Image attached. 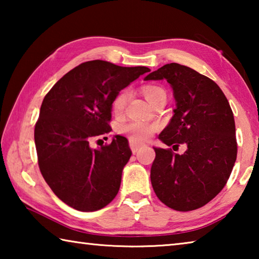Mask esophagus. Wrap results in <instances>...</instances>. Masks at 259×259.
<instances>
[{
  "label": "esophagus",
  "mask_w": 259,
  "mask_h": 259,
  "mask_svg": "<svg viewBox=\"0 0 259 259\" xmlns=\"http://www.w3.org/2000/svg\"><path fill=\"white\" fill-rule=\"evenodd\" d=\"M129 144H130V148H131V151H133V153H137L140 148L143 147V144L134 142V140H130Z\"/></svg>",
  "instance_id": "1"
}]
</instances>
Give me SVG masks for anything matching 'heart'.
I'll return each mask as SVG.
<instances>
[{
    "label": "heart",
    "mask_w": 259,
    "mask_h": 259,
    "mask_svg": "<svg viewBox=\"0 0 259 259\" xmlns=\"http://www.w3.org/2000/svg\"><path fill=\"white\" fill-rule=\"evenodd\" d=\"M162 91V89L157 87H145L143 89V93L145 95L147 100H150L153 96H155L157 93ZM129 98V91H121L116 96L115 99L113 100L112 111L114 114H120L125 107V104ZM157 129L156 124L147 123L143 121H129L126 123L120 125V133L125 134L129 136V138L134 142H144L151 137Z\"/></svg>",
    "instance_id": "obj_1"
}]
</instances>
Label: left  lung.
I'll use <instances>...</instances> for the list:
<instances>
[{"label": "left lung", "mask_w": 259, "mask_h": 259, "mask_svg": "<svg viewBox=\"0 0 259 259\" xmlns=\"http://www.w3.org/2000/svg\"><path fill=\"white\" fill-rule=\"evenodd\" d=\"M144 80H166L174 91L176 108L159 139L168 146L187 145L182 155L153 147V190L161 202L178 211L203 207L226 185L236 160L235 122L229 100L209 77L176 63Z\"/></svg>", "instance_id": "obj_1"}]
</instances>
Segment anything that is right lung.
I'll use <instances>...</instances> for the list:
<instances>
[{
    "mask_svg": "<svg viewBox=\"0 0 259 259\" xmlns=\"http://www.w3.org/2000/svg\"><path fill=\"white\" fill-rule=\"evenodd\" d=\"M150 71L87 61L65 74L43 99L34 130L38 166L69 207L96 211L116 196L131 156L128 139L116 135L99 148L90 142L112 130V104L120 91Z\"/></svg>",
    "mask_w": 259,
    "mask_h": 259,
    "instance_id": "1",
    "label": "right lung"
}]
</instances>
